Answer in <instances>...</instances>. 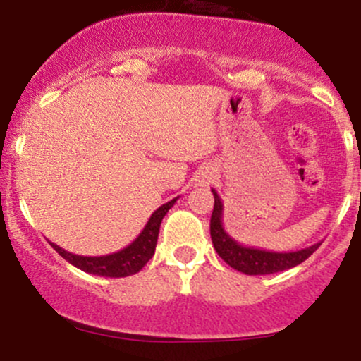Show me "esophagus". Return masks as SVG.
<instances>
[{"label":"esophagus","instance_id":"obj_1","mask_svg":"<svg viewBox=\"0 0 361 361\" xmlns=\"http://www.w3.org/2000/svg\"><path fill=\"white\" fill-rule=\"evenodd\" d=\"M215 178V168L210 166V164H205L198 169L197 173V183L200 186H209L214 181Z\"/></svg>","mask_w":361,"mask_h":361}]
</instances>
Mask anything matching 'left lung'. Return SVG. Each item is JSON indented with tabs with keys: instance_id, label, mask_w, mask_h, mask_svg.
I'll return each mask as SVG.
<instances>
[{
	"instance_id": "8db88e82",
	"label": "left lung",
	"mask_w": 361,
	"mask_h": 361,
	"mask_svg": "<svg viewBox=\"0 0 361 361\" xmlns=\"http://www.w3.org/2000/svg\"><path fill=\"white\" fill-rule=\"evenodd\" d=\"M215 204L214 212L210 217V238L217 251V255L229 264L234 270L244 273V275H270V273H279L283 270L297 267L302 261H305L314 251L321 246V243L312 244V246L304 247L299 251L276 252L259 250V247L243 246L235 239L226 233L222 224L224 204L219 193L212 188Z\"/></svg>"
}]
</instances>
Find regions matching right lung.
Instances as JSON below:
<instances>
[{"instance_id": "right-lung-1", "label": "right lung", "mask_w": 361, "mask_h": 361, "mask_svg": "<svg viewBox=\"0 0 361 361\" xmlns=\"http://www.w3.org/2000/svg\"><path fill=\"white\" fill-rule=\"evenodd\" d=\"M176 200L178 197L154 210V214L151 215V219L147 221L142 233L128 244L127 247H123V250H120L117 252H111V255L80 256L62 250L61 246H57V244L54 243H51V246L59 252L62 258L69 261L73 267L80 268V270L86 273H91V275L110 276V279H122V276L135 275V273L142 270L144 264L154 256L161 221H163L164 215L168 214V210L175 205Z\"/></svg>"}]
</instances>
